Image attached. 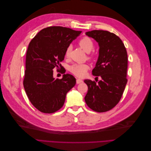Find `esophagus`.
Returning a JSON list of instances; mask_svg holds the SVG:
<instances>
[{
  "instance_id": "esophagus-1",
  "label": "esophagus",
  "mask_w": 151,
  "mask_h": 151,
  "mask_svg": "<svg viewBox=\"0 0 151 151\" xmlns=\"http://www.w3.org/2000/svg\"><path fill=\"white\" fill-rule=\"evenodd\" d=\"M83 81L81 79H77V80H76L77 84H80L81 83H83Z\"/></svg>"
}]
</instances>
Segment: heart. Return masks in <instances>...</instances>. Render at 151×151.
Segmentation results:
<instances>
[{"instance_id":"b5f03b06","label":"heart","mask_w":151,"mask_h":151,"mask_svg":"<svg viewBox=\"0 0 151 151\" xmlns=\"http://www.w3.org/2000/svg\"><path fill=\"white\" fill-rule=\"evenodd\" d=\"M79 45L81 48H83L84 51L88 53H89L94 49L93 42L90 38L87 37V36L79 40ZM71 49L72 47L70 45L67 47L65 52V57H69ZM89 68V65L88 64H86V63H74V64L69 67L68 70L75 76L82 77L86 75Z\"/></svg>"}]
</instances>
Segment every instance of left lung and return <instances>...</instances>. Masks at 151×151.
<instances>
[{"instance_id": "obj_1", "label": "left lung", "mask_w": 151, "mask_h": 151, "mask_svg": "<svg viewBox=\"0 0 151 151\" xmlns=\"http://www.w3.org/2000/svg\"><path fill=\"white\" fill-rule=\"evenodd\" d=\"M86 35L98 43L99 57L92 74L100 76L101 80L98 83L84 80L88 87L84 99L93 111L106 112L118 103L124 91L127 83V52L122 41L115 34L93 30Z\"/></svg>"}]
</instances>
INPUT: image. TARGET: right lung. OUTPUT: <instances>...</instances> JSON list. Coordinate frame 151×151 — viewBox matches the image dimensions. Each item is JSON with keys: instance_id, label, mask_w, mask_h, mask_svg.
I'll return each instance as SVG.
<instances>
[{"instance_id": "1", "label": "right lung", "mask_w": 151, "mask_h": 151, "mask_svg": "<svg viewBox=\"0 0 151 151\" xmlns=\"http://www.w3.org/2000/svg\"><path fill=\"white\" fill-rule=\"evenodd\" d=\"M81 32L50 26L41 30L30 42L23 85L30 102L40 111L53 113L59 110L67 93L76 85L75 77L70 74H65L61 80L53 78V69L60 68L62 70L60 62L64 59L66 48Z\"/></svg>"}]
</instances>
